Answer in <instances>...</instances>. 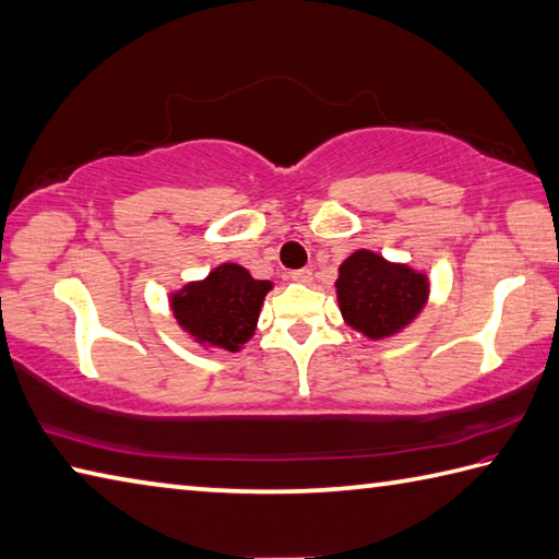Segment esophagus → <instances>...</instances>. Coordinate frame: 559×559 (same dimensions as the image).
<instances>
[{
  "label": "esophagus",
  "instance_id": "esophagus-1",
  "mask_svg": "<svg viewBox=\"0 0 559 559\" xmlns=\"http://www.w3.org/2000/svg\"><path fill=\"white\" fill-rule=\"evenodd\" d=\"M290 281H296V283H310V281H312V271H310V269L290 271Z\"/></svg>",
  "mask_w": 559,
  "mask_h": 559
}]
</instances>
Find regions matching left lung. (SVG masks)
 <instances>
[{
  "instance_id": "obj_1",
  "label": "left lung",
  "mask_w": 559,
  "mask_h": 559,
  "mask_svg": "<svg viewBox=\"0 0 559 559\" xmlns=\"http://www.w3.org/2000/svg\"><path fill=\"white\" fill-rule=\"evenodd\" d=\"M334 290L344 324L361 337L381 342L418 320L428 306L430 278L411 263L389 261L371 249H357L340 263Z\"/></svg>"
}]
</instances>
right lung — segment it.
Here are the masks:
<instances>
[{
	"instance_id": "right-lung-1",
	"label": "right lung",
	"mask_w": 559,
	"mask_h": 559,
	"mask_svg": "<svg viewBox=\"0 0 559 559\" xmlns=\"http://www.w3.org/2000/svg\"><path fill=\"white\" fill-rule=\"evenodd\" d=\"M271 281H257L239 263H219L205 278L170 293L178 328L207 352H241L253 337Z\"/></svg>"
}]
</instances>
